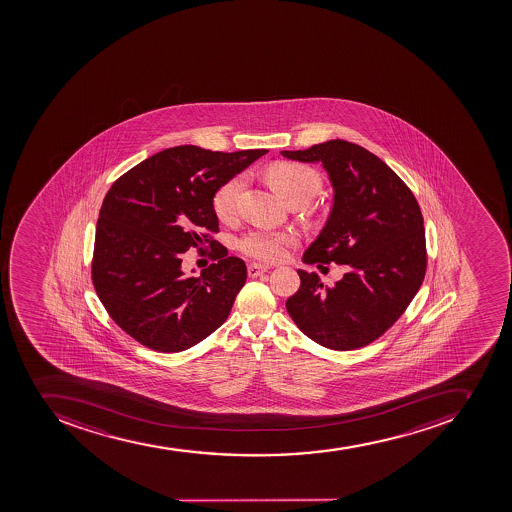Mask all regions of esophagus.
<instances>
[{"label": "esophagus", "instance_id": "obj_1", "mask_svg": "<svg viewBox=\"0 0 512 512\" xmlns=\"http://www.w3.org/2000/svg\"><path fill=\"white\" fill-rule=\"evenodd\" d=\"M247 272H249L250 278H257V276L268 272V268L265 267V265H260V263H250L249 268H247Z\"/></svg>", "mask_w": 512, "mask_h": 512}]
</instances>
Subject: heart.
Returning <instances> with one entry per match:
<instances>
[{
    "label": "heart",
    "instance_id": "1",
    "mask_svg": "<svg viewBox=\"0 0 512 512\" xmlns=\"http://www.w3.org/2000/svg\"><path fill=\"white\" fill-rule=\"evenodd\" d=\"M268 180L286 201L304 199L311 201L321 190V178L316 170L303 163H276L268 168ZM244 188V177L231 178L219 186L213 196L214 213L219 219L231 218L236 209L240 191ZM296 234L291 231L254 229L240 239L239 247L245 255L260 262H276L285 257L286 249L296 244Z\"/></svg>",
    "mask_w": 512,
    "mask_h": 512
}]
</instances>
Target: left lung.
Listing matches in <instances>:
<instances>
[{
	"mask_svg": "<svg viewBox=\"0 0 512 512\" xmlns=\"http://www.w3.org/2000/svg\"><path fill=\"white\" fill-rule=\"evenodd\" d=\"M283 157L321 163L334 190L326 226L303 262L347 265L332 288L298 270L301 286L286 301L294 324L322 347L352 350L385 334L421 288L426 231L404 181L367 149L335 139Z\"/></svg>",
	"mask_w": 512,
	"mask_h": 512,
	"instance_id": "obj_1",
	"label": "left lung"
}]
</instances>
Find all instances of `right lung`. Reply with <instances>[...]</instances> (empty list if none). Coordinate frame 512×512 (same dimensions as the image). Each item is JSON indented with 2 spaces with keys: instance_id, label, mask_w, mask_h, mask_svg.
<instances>
[{
  "instance_id": "obj_1",
  "label": "right lung",
  "mask_w": 512,
  "mask_h": 512,
  "mask_svg": "<svg viewBox=\"0 0 512 512\" xmlns=\"http://www.w3.org/2000/svg\"><path fill=\"white\" fill-rule=\"evenodd\" d=\"M267 152L178 145L145 159L109 188L96 224L91 276L109 316L137 342L181 352L226 321L247 280L244 260L216 250L218 262L185 276L181 254L206 242L222 247L208 236L219 231L214 193Z\"/></svg>"
}]
</instances>
